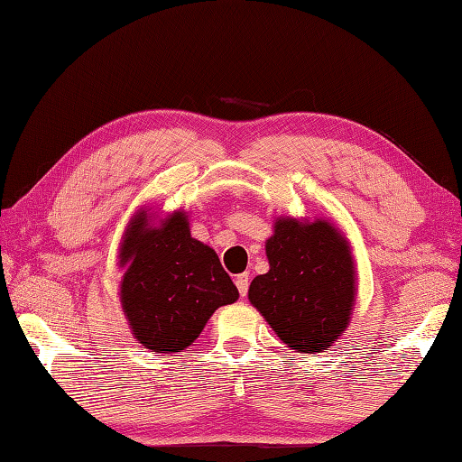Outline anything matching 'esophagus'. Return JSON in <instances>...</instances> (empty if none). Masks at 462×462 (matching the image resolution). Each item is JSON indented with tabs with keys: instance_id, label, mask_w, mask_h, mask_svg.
<instances>
[{
	"instance_id": "obj_1",
	"label": "esophagus",
	"mask_w": 462,
	"mask_h": 462,
	"mask_svg": "<svg viewBox=\"0 0 462 462\" xmlns=\"http://www.w3.org/2000/svg\"><path fill=\"white\" fill-rule=\"evenodd\" d=\"M248 284H250V280H248V274H246V273L236 276V288H238L240 296H246V294H248Z\"/></svg>"
}]
</instances>
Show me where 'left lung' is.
<instances>
[{
    "mask_svg": "<svg viewBox=\"0 0 462 462\" xmlns=\"http://www.w3.org/2000/svg\"><path fill=\"white\" fill-rule=\"evenodd\" d=\"M270 270L248 300L278 338L302 355L324 352L348 328L358 276L346 234L327 218L280 216L266 240Z\"/></svg>",
    "mask_w": 462,
    "mask_h": 462,
    "instance_id": "8db88e82",
    "label": "left lung"
}]
</instances>
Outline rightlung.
<instances>
[{
	"label": "right lung",
	"mask_w": 462,
	"mask_h": 462,
	"mask_svg": "<svg viewBox=\"0 0 462 462\" xmlns=\"http://www.w3.org/2000/svg\"><path fill=\"white\" fill-rule=\"evenodd\" d=\"M117 266L124 270L120 304L132 337L152 352H182L220 306L238 300L218 254L192 238L184 210L160 218L140 208L125 226Z\"/></svg>",
	"instance_id": "right-lung-1"
}]
</instances>
